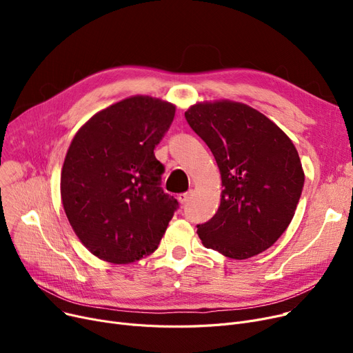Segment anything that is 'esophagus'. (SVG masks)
I'll return each mask as SVG.
<instances>
[{
	"instance_id": "1",
	"label": "esophagus",
	"mask_w": 353,
	"mask_h": 353,
	"mask_svg": "<svg viewBox=\"0 0 353 353\" xmlns=\"http://www.w3.org/2000/svg\"><path fill=\"white\" fill-rule=\"evenodd\" d=\"M189 199H190V193H180L177 196V200H179L180 205H184V203H188Z\"/></svg>"
}]
</instances>
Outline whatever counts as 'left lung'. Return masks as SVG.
Returning a JSON list of instances; mask_svg holds the SVG:
<instances>
[{
	"instance_id": "obj_1",
	"label": "left lung",
	"mask_w": 353,
	"mask_h": 353,
	"mask_svg": "<svg viewBox=\"0 0 353 353\" xmlns=\"http://www.w3.org/2000/svg\"><path fill=\"white\" fill-rule=\"evenodd\" d=\"M184 117L209 145L223 188L216 214L197 226L203 246L236 261L269 249L292 221L305 183L292 140L237 101L196 103Z\"/></svg>"
}]
</instances>
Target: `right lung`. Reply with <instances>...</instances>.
<instances>
[{
	"label": "right lung",
	"mask_w": 353,
	"mask_h": 353,
	"mask_svg": "<svg viewBox=\"0 0 353 353\" xmlns=\"http://www.w3.org/2000/svg\"><path fill=\"white\" fill-rule=\"evenodd\" d=\"M176 105L133 96L99 111L74 136L61 169V201L80 242L125 265L153 253L179 203L160 188L154 147Z\"/></svg>",
	"instance_id": "right-lung-1"
}]
</instances>
